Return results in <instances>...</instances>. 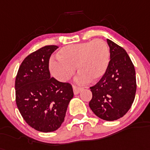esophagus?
<instances>
[{
	"label": "esophagus",
	"mask_w": 150,
	"mask_h": 150,
	"mask_svg": "<svg viewBox=\"0 0 150 150\" xmlns=\"http://www.w3.org/2000/svg\"><path fill=\"white\" fill-rule=\"evenodd\" d=\"M81 91V88H79V87L73 85V92H74V94H75V95H77V94H79Z\"/></svg>",
	"instance_id": "esophagus-1"
}]
</instances>
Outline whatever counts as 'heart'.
<instances>
[{
  "mask_svg": "<svg viewBox=\"0 0 150 150\" xmlns=\"http://www.w3.org/2000/svg\"><path fill=\"white\" fill-rule=\"evenodd\" d=\"M57 58L50 62V70L53 77L62 82L68 81L77 66L79 74L76 81L84 85L91 79L98 81L104 76L109 65L110 52L106 42L97 39L62 48L57 52Z\"/></svg>",
  "mask_w": 150,
  "mask_h": 150,
  "instance_id": "obj_1",
  "label": "heart"
}]
</instances>
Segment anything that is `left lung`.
Listing matches in <instances>:
<instances>
[{
	"label": "left lung",
	"mask_w": 150,
	"mask_h": 150,
	"mask_svg": "<svg viewBox=\"0 0 150 150\" xmlns=\"http://www.w3.org/2000/svg\"><path fill=\"white\" fill-rule=\"evenodd\" d=\"M108 70L90 89L92 99L89 107L100 119L113 121L122 117L131 108L137 91L134 65L127 52L111 40Z\"/></svg>",
	"instance_id": "obj_1"
}]
</instances>
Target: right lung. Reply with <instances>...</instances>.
I'll return each mask as SVG.
<instances>
[{
	"label": "right lung",
	"mask_w": 150,
	"mask_h": 150,
	"mask_svg": "<svg viewBox=\"0 0 150 150\" xmlns=\"http://www.w3.org/2000/svg\"><path fill=\"white\" fill-rule=\"evenodd\" d=\"M57 48L46 46L25 58L15 81L19 111L31 127L44 133L61 127L74 96L70 84L50 77L49 61Z\"/></svg>",
	"instance_id": "add662e5"
}]
</instances>
